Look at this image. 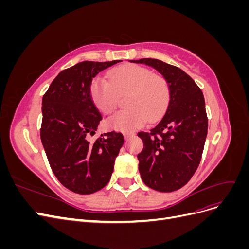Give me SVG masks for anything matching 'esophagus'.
Listing matches in <instances>:
<instances>
[{
	"label": "esophagus",
	"instance_id": "obj_1",
	"mask_svg": "<svg viewBox=\"0 0 249 249\" xmlns=\"http://www.w3.org/2000/svg\"><path fill=\"white\" fill-rule=\"evenodd\" d=\"M133 133H130V132H125V133H124V139L125 140H127V139H130L132 136H133Z\"/></svg>",
	"mask_w": 249,
	"mask_h": 249
}]
</instances>
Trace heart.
Instances as JSON below:
<instances>
[{"label":"heart","instance_id":"b5f03b06","mask_svg":"<svg viewBox=\"0 0 249 249\" xmlns=\"http://www.w3.org/2000/svg\"><path fill=\"white\" fill-rule=\"evenodd\" d=\"M108 79L97 77L90 85V95L95 107L104 114H111L117 106V95L129 93L126 110L107 120L110 129L120 132L135 131L147 119L156 122L167 108L169 86L163 77L136 64L118 66L108 73Z\"/></svg>","mask_w":249,"mask_h":249}]
</instances>
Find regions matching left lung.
<instances>
[{
    "label": "left lung",
    "instance_id": "1",
    "mask_svg": "<svg viewBox=\"0 0 249 249\" xmlns=\"http://www.w3.org/2000/svg\"><path fill=\"white\" fill-rule=\"evenodd\" d=\"M131 62L154 67L168 83L166 113L149 133H138L143 150L137 158L143 183L156 191H176L189 182L200 163L208 133L205 97L177 66L150 58Z\"/></svg>",
    "mask_w": 249,
    "mask_h": 249
}]
</instances>
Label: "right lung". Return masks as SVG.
Wrapping results in <instances>:
<instances>
[{"instance_id":"1","label":"right lung","mask_w":249,"mask_h":249,"mask_svg":"<svg viewBox=\"0 0 249 249\" xmlns=\"http://www.w3.org/2000/svg\"><path fill=\"white\" fill-rule=\"evenodd\" d=\"M122 60L83 61L60 72L42 97L40 138L54 175L67 189L91 194L106 186L124 139L120 133L101 135L93 143L102 120L90 95L93 78Z\"/></svg>"}]
</instances>
